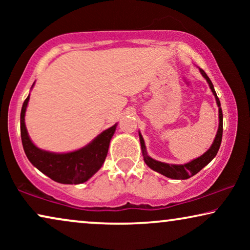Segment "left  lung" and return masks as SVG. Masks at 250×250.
<instances>
[{
    "label": "left lung",
    "instance_id": "8db88e82",
    "mask_svg": "<svg viewBox=\"0 0 250 250\" xmlns=\"http://www.w3.org/2000/svg\"><path fill=\"white\" fill-rule=\"evenodd\" d=\"M200 73L203 76L206 78L208 85H209L211 92L215 95V99H216V104L218 105V118H220V123H218V131L216 133V136H215L213 145L210 146V148L207 150L206 152L204 153L203 156L198 157V158L191 160L190 163L184 164V165H173V164H166L158 162V160L152 159L151 157L146 155V145L145 140H143L141 133L139 132L140 136V143H141V149H142V155L143 159H145V163L148 165L150 168L156 170L166 177H169V179L173 180H187L189 177L196 175L198 172H200L201 169L204 168L207 164H209L211 160L214 159V157L217 155L218 149H220L221 142H222V134H223V114H222V108H221V102L218 100L216 92L214 90L213 83H211L209 77L207 76V74L205 73L203 69H199Z\"/></svg>",
    "mask_w": 250,
    "mask_h": 250
}]
</instances>
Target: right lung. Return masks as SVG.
Here are the masks:
<instances>
[{"instance_id": "add662e5", "label": "right lung", "mask_w": 250, "mask_h": 250, "mask_svg": "<svg viewBox=\"0 0 250 250\" xmlns=\"http://www.w3.org/2000/svg\"><path fill=\"white\" fill-rule=\"evenodd\" d=\"M34 85V84H33ZM29 95L23 101L20 114V134L27 158L37 169L51 180L62 184L84 183L101 168L107 157L109 143L116 131L115 124L99 134L93 141L76 151L54 153L45 151L34 145L25 125L26 108Z\"/></svg>"}]
</instances>
